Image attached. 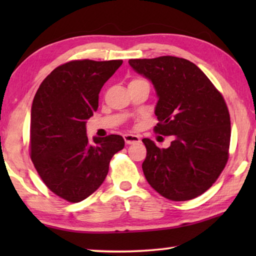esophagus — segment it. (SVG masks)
<instances>
[{
	"label": "esophagus",
	"mask_w": 256,
	"mask_h": 256,
	"mask_svg": "<svg viewBox=\"0 0 256 256\" xmlns=\"http://www.w3.org/2000/svg\"><path fill=\"white\" fill-rule=\"evenodd\" d=\"M124 140L126 144H134L140 142V138L136 136V134H124Z\"/></svg>",
	"instance_id": "34e87169"
}]
</instances>
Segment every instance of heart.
<instances>
[{
	"instance_id": "heart-1",
	"label": "heart",
	"mask_w": 256,
	"mask_h": 256,
	"mask_svg": "<svg viewBox=\"0 0 256 256\" xmlns=\"http://www.w3.org/2000/svg\"><path fill=\"white\" fill-rule=\"evenodd\" d=\"M132 82H146L144 80H142V79H134L133 81H131V84Z\"/></svg>"
}]
</instances>
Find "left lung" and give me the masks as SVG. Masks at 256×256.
<instances>
[{"label": "left lung", "instance_id": "left-lung-1", "mask_svg": "<svg viewBox=\"0 0 256 256\" xmlns=\"http://www.w3.org/2000/svg\"><path fill=\"white\" fill-rule=\"evenodd\" d=\"M138 74L154 86L158 102L154 131L172 136L160 149L144 138L142 170L148 183L164 198L188 201L209 190L228 160L230 118L224 99L196 64L175 56L130 60Z\"/></svg>", "mask_w": 256, "mask_h": 256}]
</instances>
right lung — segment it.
Segmentation results:
<instances>
[{"label": "right lung", "mask_w": 256, "mask_h": 256, "mask_svg": "<svg viewBox=\"0 0 256 256\" xmlns=\"http://www.w3.org/2000/svg\"><path fill=\"white\" fill-rule=\"evenodd\" d=\"M122 60H80L62 64L34 94L30 116V157L45 185L68 202H80L105 180L112 156L124 148L118 134L86 136V123L99 92Z\"/></svg>", "instance_id": "obj_1"}]
</instances>
